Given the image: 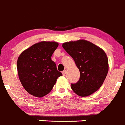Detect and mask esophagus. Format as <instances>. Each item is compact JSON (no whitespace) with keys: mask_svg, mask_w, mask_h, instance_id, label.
I'll list each match as a JSON object with an SVG mask.
<instances>
[{"mask_svg":"<svg viewBox=\"0 0 125 125\" xmlns=\"http://www.w3.org/2000/svg\"><path fill=\"white\" fill-rule=\"evenodd\" d=\"M66 73V70H64V71H63V72H62V74L63 76H65Z\"/></svg>","mask_w":125,"mask_h":125,"instance_id":"34e87169","label":"esophagus"}]
</instances>
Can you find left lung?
Returning a JSON list of instances; mask_svg holds the SVG:
<instances>
[{
	"label": "left lung",
	"mask_w": 125,
	"mask_h": 125,
	"mask_svg": "<svg viewBox=\"0 0 125 125\" xmlns=\"http://www.w3.org/2000/svg\"><path fill=\"white\" fill-rule=\"evenodd\" d=\"M63 48L74 60L80 72V80L72 89L81 97L91 95L99 89L108 72V61L103 49L93 43L80 39L64 42Z\"/></svg>",
	"instance_id": "1"
}]
</instances>
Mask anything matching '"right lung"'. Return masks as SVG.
<instances>
[{
	"label": "right lung",
	"instance_id": "right-lung-1",
	"mask_svg": "<svg viewBox=\"0 0 125 125\" xmlns=\"http://www.w3.org/2000/svg\"><path fill=\"white\" fill-rule=\"evenodd\" d=\"M59 45L55 41L36 43L21 52L17 60L20 81L26 91L42 97L51 91L62 73L51 57Z\"/></svg>",
	"mask_w": 125,
	"mask_h": 125
}]
</instances>
